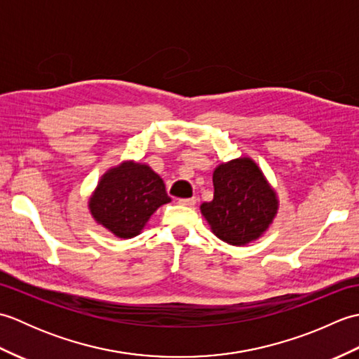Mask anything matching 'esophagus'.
<instances>
[{"label": "esophagus", "instance_id": "1", "mask_svg": "<svg viewBox=\"0 0 359 359\" xmlns=\"http://www.w3.org/2000/svg\"><path fill=\"white\" fill-rule=\"evenodd\" d=\"M197 202L196 197H191V199H179L180 205H185V207H194Z\"/></svg>", "mask_w": 359, "mask_h": 359}]
</instances>
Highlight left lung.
<instances>
[{"label": "left lung", "instance_id": "obj_1", "mask_svg": "<svg viewBox=\"0 0 359 359\" xmlns=\"http://www.w3.org/2000/svg\"><path fill=\"white\" fill-rule=\"evenodd\" d=\"M215 197L202 216L220 241L243 247L269 231L279 210L278 193L251 157L233 158L212 171Z\"/></svg>", "mask_w": 359, "mask_h": 359}]
</instances>
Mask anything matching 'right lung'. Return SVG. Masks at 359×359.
Instances as JSON below:
<instances>
[{
    "label": "right lung",
    "instance_id": "right-lung-1",
    "mask_svg": "<svg viewBox=\"0 0 359 359\" xmlns=\"http://www.w3.org/2000/svg\"><path fill=\"white\" fill-rule=\"evenodd\" d=\"M165 184L147 163L123 160L106 171L88 201L90 216L116 238L140 234L151 216L170 203Z\"/></svg>",
    "mask_w": 359,
    "mask_h": 359
}]
</instances>
